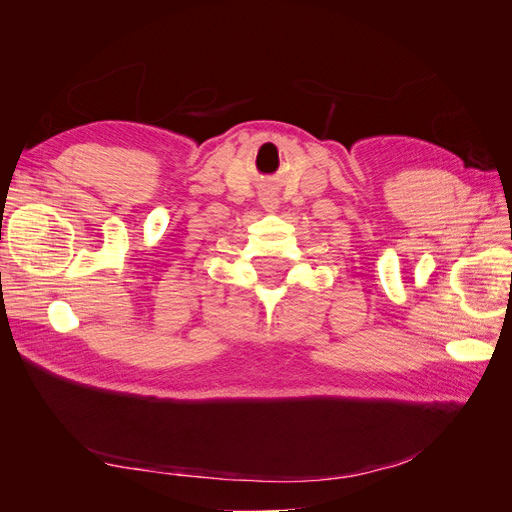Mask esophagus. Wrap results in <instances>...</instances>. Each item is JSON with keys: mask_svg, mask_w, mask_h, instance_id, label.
Instances as JSON below:
<instances>
[{"mask_svg": "<svg viewBox=\"0 0 512 512\" xmlns=\"http://www.w3.org/2000/svg\"><path fill=\"white\" fill-rule=\"evenodd\" d=\"M260 205L265 207L267 211H275L277 207H280V194H277L275 188H267L260 192Z\"/></svg>", "mask_w": 512, "mask_h": 512, "instance_id": "obj_1", "label": "esophagus"}]
</instances>
